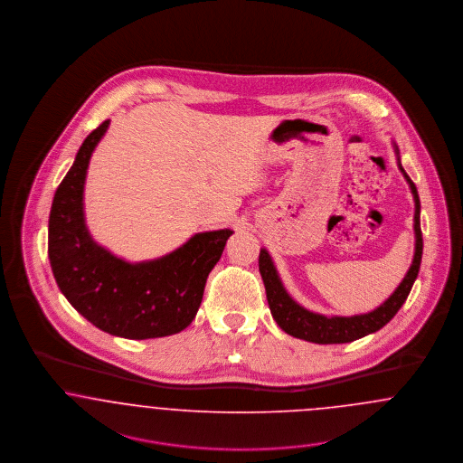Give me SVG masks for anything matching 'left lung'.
<instances>
[{
	"label": "left lung",
	"instance_id": "8db88e82",
	"mask_svg": "<svg viewBox=\"0 0 463 463\" xmlns=\"http://www.w3.org/2000/svg\"><path fill=\"white\" fill-rule=\"evenodd\" d=\"M397 160H399V149L395 146ZM399 169L406 177L411 194L414 198V256L413 263L408 269L402 282L397 286V289L392 292L387 301H383L378 308L373 312L361 314V316L340 317L320 316L316 312H310L298 305L291 296L286 291L277 268L273 265L267 249H261L260 252V273L265 282L267 289L268 305L271 317L279 324L282 331L291 335L299 340L312 341L318 345H333V343H350L367 336L371 333H376L385 324H389L393 316L399 312V308L404 305L408 294L413 288L414 280L420 271L421 263V252H423V239H421V228H420V196L416 192L413 181L402 169L399 160Z\"/></svg>",
	"mask_w": 463,
	"mask_h": 463
}]
</instances>
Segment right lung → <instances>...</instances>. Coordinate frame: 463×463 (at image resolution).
Segmentation results:
<instances>
[{"instance_id": "1", "label": "right lung", "mask_w": 463, "mask_h": 463, "mask_svg": "<svg viewBox=\"0 0 463 463\" xmlns=\"http://www.w3.org/2000/svg\"><path fill=\"white\" fill-rule=\"evenodd\" d=\"M108 127L109 120L87 136L53 195L50 267L74 310L100 331L127 340L171 336L195 318L207 277L233 232L196 233L171 254L143 263H127L94 242L85 224L83 188Z\"/></svg>"}]
</instances>
